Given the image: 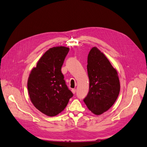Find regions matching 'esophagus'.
I'll return each instance as SVG.
<instances>
[{"label": "esophagus", "instance_id": "34e87169", "mask_svg": "<svg viewBox=\"0 0 147 147\" xmlns=\"http://www.w3.org/2000/svg\"><path fill=\"white\" fill-rule=\"evenodd\" d=\"M72 92L73 94H75V92H76V89H72Z\"/></svg>", "mask_w": 147, "mask_h": 147}]
</instances>
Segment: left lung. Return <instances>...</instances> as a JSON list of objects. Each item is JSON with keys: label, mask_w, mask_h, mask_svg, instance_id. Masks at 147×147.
Here are the masks:
<instances>
[{"label": "left lung", "mask_w": 147, "mask_h": 147, "mask_svg": "<svg viewBox=\"0 0 147 147\" xmlns=\"http://www.w3.org/2000/svg\"><path fill=\"white\" fill-rule=\"evenodd\" d=\"M90 90L83 99L88 109L97 115L107 111L116 101L120 91L118 72L97 47L88 56Z\"/></svg>", "instance_id": "1"}]
</instances>
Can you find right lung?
Segmentation results:
<instances>
[{"mask_svg": "<svg viewBox=\"0 0 147 147\" xmlns=\"http://www.w3.org/2000/svg\"><path fill=\"white\" fill-rule=\"evenodd\" d=\"M69 48L49 49L31 70L28 81L30 99L35 107L49 117L63 111L73 93L67 86L61 67Z\"/></svg>", "mask_w": 147, "mask_h": 147, "instance_id": "1", "label": "right lung"}]
</instances>
